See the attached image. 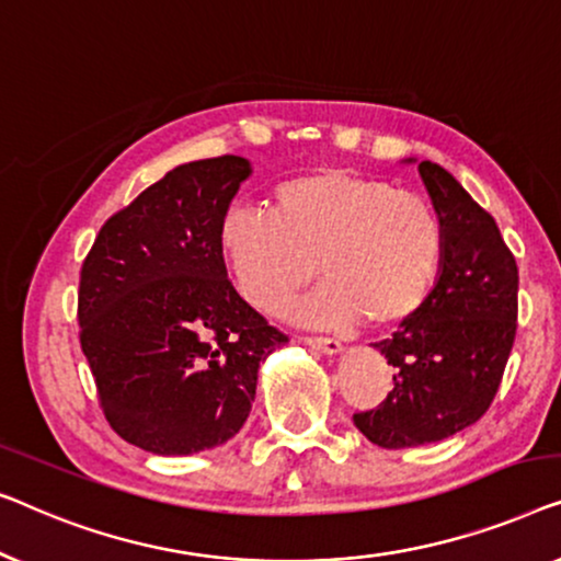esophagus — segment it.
Returning a JSON list of instances; mask_svg holds the SVG:
<instances>
[{
	"instance_id": "obj_1",
	"label": "esophagus",
	"mask_w": 561,
	"mask_h": 561,
	"mask_svg": "<svg viewBox=\"0 0 561 561\" xmlns=\"http://www.w3.org/2000/svg\"><path fill=\"white\" fill-rule=\"evenodd\" d=\"M302 341H305L307 345H312L314 351L328 353V356H335V353H341V351H343V343H341V341H335V337H325V335H305Z\"/></svg>"
}]
</instances>
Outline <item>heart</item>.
<instances>
[{
  "mask_svg": "<svg viewBox=\"0 0 561 561\" xmlns=\"http://www.w3.org/2000/svg\"><path fill=\"white\" fill-rule=\"evenodd\" d=\"M270 216L231 210L218 247L241 295L279 314L314 279L325 282L299 307L307 325L393 330L430 302L447 251L437 205L391 180L318 168L282 180L266 198ZM319 270H313V262Z\"/></svg>",
  "mask_w": 561,
  "mask_h": 561,
  "instance_id": "heart-1",
  "label": "heart"
}]
</instances>
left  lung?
<instances>
[{
  "mask_svg": "<svg viewBox=\"0 0 561 561\" xmlns=\"http://www.w3.org/2000/svg\"><path fill=\"white\" fill-rule=\"evenodd\" d=\"M420 175L445 220V262L424 310L374 343L397 370L389 397L353 414L386 449L430 445L478 422L501 386L518 320L516 256L491 213L439 164L420 162Z\"/></svg>",
  "mask_w": 561,
  "mask_h": 561,
  "instance_id": "1",
  "label": "left lung"
}]
</instances>
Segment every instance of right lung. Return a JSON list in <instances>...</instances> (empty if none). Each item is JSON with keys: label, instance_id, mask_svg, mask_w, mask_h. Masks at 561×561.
I'll list each match as a JSON object with an SVG mask.
<instances>
[{"label": "right lung", "instance_id": "obj_1", "mask_svg": "<svg viewBox=\"0 0 561 561\" xmlns=\"http://www.w3.org/2000/svg\"><path fill=\"white\" fill-rule=\"evenodd\" d=\"M243 157L180 164L101 226L78 284V335L99 404L154 455L224 445L256 397L259 363L289 341L226 274L218 228Z\"/></svg>", "mask_w": 561, "mask_h": 561}]
</instances>
